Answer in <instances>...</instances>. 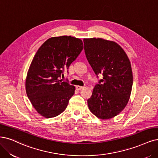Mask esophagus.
<instances>
[{"label":"esophagus","instance_id":"esophagus-1","mask_svg":"<svg viewBox=\"0 0 158 158\" xmlns=\"http://www.w3.org/2000/svg\"><path fill=\"white\" fill-rule=\"evenodd\" d=\"M76 88H77V89L78 90H80L81 89L84 88L83 86H80V85H77V87H76Z\"/></svg>","mask_w":158,"mask_h":158}]
</instances>
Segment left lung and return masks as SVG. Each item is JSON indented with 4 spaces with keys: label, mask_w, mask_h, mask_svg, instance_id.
Returning <instances> with one entry per match:
<instances>
[{
    "label": "left lung",
    "mask_w": 158,
    "mask_h": 158,
    "mask_svg": "<svg viewBox=\"0 0 158 158\" xmlns=\"http://www.w3.org/2000/svg\"><path fill=\"white\" fill-rule=\"evenodd\" d=\"M86 58L96 75L103 78L88 100L89 110L102 119L117 116L131 95L133 73L126 52L116 42L103 39H84Z\"/></svg>",
    "instance_id": "1"
}]
</instances>
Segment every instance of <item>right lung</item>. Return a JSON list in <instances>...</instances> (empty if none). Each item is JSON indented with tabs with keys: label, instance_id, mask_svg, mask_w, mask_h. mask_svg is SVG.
Here are the masks:
<instances>
[{
	"label": "right lung",
	"instance_id": "add662e5",
	"mask_svg": "<svg viewBox=\"0 0 158 158\" xmlns=\"http://www.w3.org/2000/svg\"><path fill=\"white\" fill-rule=\"evenodd\" d=\"M83 50L81 40L70 36L52 37L39 48L25 80L27 95L37 112L45 118L61 114L75 87L59 78Z\"/></svg>",
	"mask_w": 158,
	"mask_h": 158
}]
</instances>
